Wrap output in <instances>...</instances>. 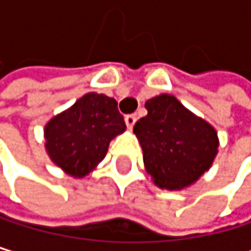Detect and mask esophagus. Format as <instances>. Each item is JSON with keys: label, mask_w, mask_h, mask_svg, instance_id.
Returning a JSON list of instances; mask_svg holds the SVG:
<instances>
[{"label": "esophagus", "mask_w": 251, "mask_h": 251, "mask_svg": "<svg viewBox=\"0 0 251 251\" xmlns=\"http://www.w3.org/2000/svg\"><path fill=\"white\" fill-rule=\"evenodd\" d=\"M135 122H137L135 114H128V116H125V123H126V126H128L129 129H132V126L135 125Z\"/></svg>", "instance_id": "34e87169"}]
</instances>
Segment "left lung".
Returning a JSON list of instances; mask_svg holds the SVG:
<instances>
[{
  "label": "left lung",
  "mask_w": 251,
  "mask_h": 251,
  "mask_svg": "<svg viewBox=\"0 0 251 251\" xmlns=\"http://www.w3.org/2000/svg\"><path fill=\"white\" fill-rule=\"evenodd\" d=\"M144 107L148 116L134 126L146 172L162 190L187 188L212 166L217 131L187 110L175 96L159 95Z\"/></svg>",
  "instance_id": "obj_1"
}]
</instances>
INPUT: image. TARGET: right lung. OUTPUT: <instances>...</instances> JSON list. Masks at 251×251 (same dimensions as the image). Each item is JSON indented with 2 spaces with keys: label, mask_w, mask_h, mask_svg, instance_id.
Masks as SVG:
<instances>
[{
  "label": "right lung",
  "mask_w": 251,
  "mask_h": 251,
  "mask_svg": "<svg viewBox=\"0 0 251 251\" xmlns=\"http://www.w3.org/2000/svg\"><path fill=\"white\" fill-rule=\"evenodd\" d=\"M125 129L116 99L87 93L46 123L45 148L61 170L84 177L105 158L110 141Z\"/></svg>",
  "instance_id": "add662e5"
}]
</instances>
